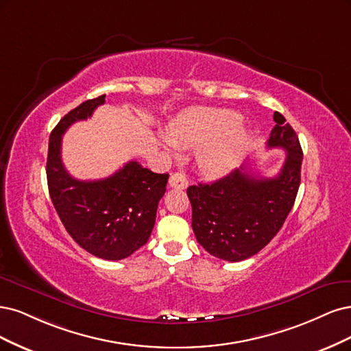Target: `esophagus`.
Returning <instances> with one entry per match:
<instances>
[{"label": "esophagus", "mask_w": 351, "mask_h": 351, "mask_svg": "<svg viewBox=\"0 0 351 351\" xmlns=\"http://www.w3.org/2000/svg\"><path fill=\"white\" fill-rule=\"evenodd\" d=\"M169 186L171 188H179V189H185L188 186V179L182 173H173L169 178Z\"/></svg>", "instance_id": "obj_1"}]
</instances>
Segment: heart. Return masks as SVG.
I'll use <instances>...</instances> for the list:
<instances>
[{"label":"heart","instance_id":"heart-1","mask_svg":"<svg viewBox=\"0 0 351 351\" xmlns=\"http://www.w3.org/2000/svg\"><path fill=\"white\" fill-rule=\"evenodd\" d=\"M242 117L229 109H191L180 115L167 132V147L197 149L195 162L208 176L228 173L239 162L250 140Z\"/></svg>","mask_w":351,"mask_h":351}]
</instances>
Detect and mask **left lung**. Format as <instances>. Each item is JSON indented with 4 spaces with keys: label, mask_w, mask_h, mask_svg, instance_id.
Returning <instances> with one entry per match:
<instances>
[{
    "label": "left lung",
    "mask_w": 351,
    "mask_h": 351,
    "mask_svg": "<svg viewBox=\"0 0 351 351\" xmlns=\"http://www.w3.org/2000/svg\"><path fill=\"white\" fill-rule=\"evenodd\" d=\"M267 149H282L286 160L274 178H259L236 169L213 184L188 188L192 230L204 250L224 261L237 263L267 246L295 204L300 185L303 153L298 135L278 112Z\"/></svg>",
    "instance_id": "left-lung-1"
}]
</instances>
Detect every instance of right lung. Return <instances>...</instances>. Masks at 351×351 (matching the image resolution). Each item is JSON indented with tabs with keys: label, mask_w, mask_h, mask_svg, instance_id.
Returning <instances> with one entry per match:
<instances>
[{
	"label": "right lung",
	"mask_w": 351,
	"mask_h": 351,
	"mask_svg": "<svg viewBox=\"0 0 351 351\" xmlns=\"http://www.w3.org/2000/svg\"><path fill=\"white\" fill-rule=\"evenodd\" d=\"M106 95L70 110L49 137L47 178L52 204L65 230L83 250L108 261L134 254L149 241L169 173H154L131 160L109 178L78 180L62 165V134L92 117Z\"/></svg>",
	"instance_id": "right-lung-1"
}]
</instances>
